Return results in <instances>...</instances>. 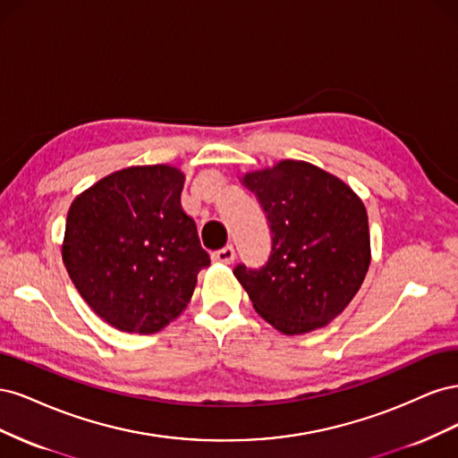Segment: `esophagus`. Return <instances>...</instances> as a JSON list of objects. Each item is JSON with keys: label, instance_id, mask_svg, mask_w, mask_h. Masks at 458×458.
I'll list each match as a JSON object with an SVG mask.
<instances>
[{"label": "esophagus", "instance_id": "esophagus-1", "mask_svg": "<svg viewBox=\"0 0 458 458\" xmlns=\"http://www.w3.org/2000/svg\"><path fill=\"white\" fill-rule=\"evenodd\" d=\"M212 259L217 261V263H233L234 259V248L229 244V246H224L221 250H216L212 254Z\"/></svg>", "mask_w": 458, "mask_h": 458}]
</instances>
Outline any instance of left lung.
Listing matches in <instances>:
<instances>
[{"mask_svg":"<svg viewBox=\"0 0 458 458\" xmlns=\"http://www.w3.org/2000/svg\"><path fill=\"white\" fill-rule=\"evenodd\" d=\"M242 183L271 231L266 266L233 269L254 310L288 336L328 325L348 308L370 266L365 204L342 179L301 160L250 172Z\"/></svg>","mask_w":458,"mask_h":458,"instance_id":"1","label":"left lung"}]
</instances>
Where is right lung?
Returning a JSON list of instances; mask_svg holds the SVG:
<instances>
[{"instance_id":"add662e5","label":"right lung","mask_w":458,"mask_h":458,"mask_svg":"<svg viewBox=\"0 0 458 458\" xmlns=\"http://www.w3.org/2000/svg\"><path fill=\"white\" fill-rule=\"evenodd\" d=\"M185 175L168 164L103 177L71 204L63 261L80 296L122 332L155 335L182 315L210 266L182 208Z\"/></svg>"}]
</instances>
